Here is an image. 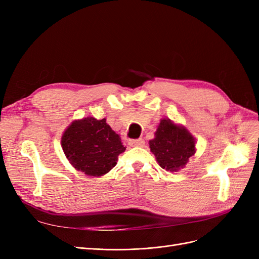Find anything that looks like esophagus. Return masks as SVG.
Returning a JSON list of instances; mask_svg holds the SVG:
<instances>
[{"label":"esophagus","mask_w":259,"mask_h":259,"mask_svg":"<svg viewBox=\"0 0 259 259\" xmlns=\"http://www.w3.org/2000/svg\"><path fill=\"white\" fill-rule=\"evenodd\" d=\"M145 144V140L143 138H139V139H128V145L132 147H140V146H144Z\"/></svg>","instance_id":"34e87169"}]
</instances>
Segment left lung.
<instances>
[{
  "label": "left lung",
  "mask_w": 259,
  "mask_h": 259,
  "mask_svg": "<svg viewBox=\"0 0 259 259\" xmlns=\"http://www.w3.org/2000/svg\"><path fill=\"white\" fill-rule=\"evenodd\" d=\"M149 145L160 166L169 171L183 168L195 152L193 136L167 119L161 120L155 137Z\"/></svg>",
  "instance_id": "left-lung-1"
}]
</instances>
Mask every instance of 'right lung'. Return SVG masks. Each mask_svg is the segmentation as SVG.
Here are the masks:
<instances>
[{
    "mask_svg": "<svg viewBox=\"0 0 259 259\" xmlns=\"http://www.w3.org/2000/svg\"><path fill=\"white\" fill-rule=\"evenodd\" d=\"M61 146L73 167L97 177L112 169L117 155L125 151L120 136L106 123V119L95 117L74 121L62 135Z\"/></svg>",
    "mask_w": 259,
    "mask_h": 259,
    "instance_id": "add662e5",
    "label": "right lung"
}]
</instances>
